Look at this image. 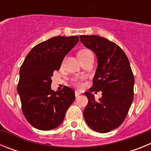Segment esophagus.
I'll list each match as a JSON object with an SVG mask.
<instances>
[{"label":"esophagus","mask_w":151,"mask_h":151,"mask_svg":"<svg viewBox=\"0 0 151 151\" xmlns=\"http://www.w3.org/2000/svg\"><path fill=\"white\" fill-rule=\"evenodd\" d=\"M80 94H81V92L78 91H75V95H76V97H78Z\"/></svg>","instance_id":"34e87169"}]
</instances>
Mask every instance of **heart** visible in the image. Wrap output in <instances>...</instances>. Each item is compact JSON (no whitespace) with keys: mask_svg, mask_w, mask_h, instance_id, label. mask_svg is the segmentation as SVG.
<instances>
[{"mask_svg":"<svg viewBox=\"0 0 151 151\" xmlns=\"http://www.w3.org/2000/svg\"><path fill=\"white\" fill-rule=\"evenodd\" d=\"M92 54L91 50H88V49H84V50H80V51L78 52V58H79V59H82V58H84V57H85L86 56L89 55V54ZM76 84L77 85H80L79 82H76Z\"/></svg>","mask_w":151,"mask_h":151,"instance_id":"b5f03b06","label":"heart"}]
</instances>
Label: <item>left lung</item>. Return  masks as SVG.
Returning a JSON list of instances; mask_svg holds the SVG:
<instances>
[{
    "label": "left lung",
    "instance_id": "8db88e82",
    "mask_svg": "<svg viewBox=\"0 0 151 151\" xmlns=\"http://www.w3.org/2000/svg\"><path fill=\"white\" fill-rule=\"evenodd\" d=\"M80 41L97 56L93 85L85 92L88 103L84 110L88 125L100 133L109 132L123 122L134 98V76L127 56L114 42L98 35H80ZM93 91H102L96 101Z\"/></svg>",
    "mask_w": 151,
    "mask_h": 151
}]
</instances>
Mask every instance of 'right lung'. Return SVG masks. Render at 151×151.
Segmentation results:
<instances>
[{"mask_svg": "<svg viewBox=\"0 0 151 151\" xmlns=\"http://www.w3.org/2000/svg\"><path fill=\"white\" fill-rule=\"evenodd\" d=\"M78 36H57L35 46L25 58L19 70L17 91L28 122L40 130H51L63 120L75 101V91L65 86L60 91L50 88L54 70L76 46Z\"/></svg>", "mask_w": 151, "mask_h": 151, "instance_id": "right-lung-1", "label": "right lung"}]
</instances>
